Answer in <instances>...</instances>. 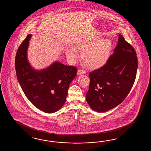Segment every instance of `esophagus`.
Returning a JSON list of instances; mask_svg holds the SVG:
<instances>
[{
	"label": "esophagus",
	"instance_id": "esophagus-1",
	"mask_svg": "<svg viewBox=\"0 0 151 151\" xmlns=\"http://www.w3.org/2000/svg\"><path fill=\"white\" fill-rule=\"evenodd\" d=\"M86 73V71L85 70H81V69H78V71L77 72V74L78 75H80V74H83Z\"/></svg>",
	"mask_w": 151,
	"mask_h": 151
}]
</instances>
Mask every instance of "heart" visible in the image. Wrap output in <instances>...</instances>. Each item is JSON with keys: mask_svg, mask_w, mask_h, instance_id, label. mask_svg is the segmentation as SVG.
<instances>
[{"mask_svg": "<svg viewBox=\"0 0 151 151\" xmlns=\"http://www.w3.org/2000/svg\"><path fill=\"white\" fill-rule=\"evenodd\" d=\"M76 47L81 50V58L88 66L97 68L104 64L109 58L112 44L109 39L96 37L89 41L79 42ZM77 48L68 47L66 50L67 57L72 63L76 61L79 55Z\"/></svg>", "mask_w": 151, "mask_h": 151, "instance_id": "1", "label": "heart"}]
</instances>
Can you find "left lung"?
Returning a JSON list of instances; mask_svg holds the SVG:
<instances>
[{"instance_id":"left-lung-1","label":"left lung","mask_w":151,"mask_h":151,"mask_svg":"<svg viewBox=\"0 0 151 151\" xmlns=\"http://www.w3.org/2000/svg\"><path fill=\"white\" fill-rule=\"evenodd\" d=\"M137 68L134 48L119 34L118 44L106 64L89 74L86 99L91 108L104 112L122 103L134 84Z\"/></svg>"}]
</instances>
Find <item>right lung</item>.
<instances>
[{
  "label": "right lung",
  "mask_w": 151,
  "mask_h": 151,
  "mask_svg": "<svg viewBox=\"0 0 151 151\" xmlns=\"http://www.w3.org/2000/svg\"><path fill=\"white\" fill-rule=\"evenodd\" d=\"M31 36L27 35L17 52V77L26 96L34 106L44 112H55L66 101L69 85L77 75V68L55 61L45 69L34 70L27 58Z\"/></svg>",
  "instance_id": "right-lung-1"
}]
</instances>
